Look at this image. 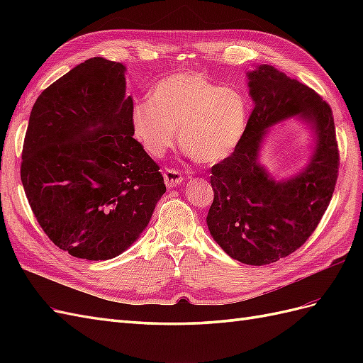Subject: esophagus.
Masks as SVG:
<instances>
[{"mask_svg": "<svg viewBox=\"0 0 363 363\" xmlns=\"http://www.w3.org/2000/svg\"><path fill=\"white\" fill-rule=\"evenodd\" d=\"M163 179H164V184H167V188H174V186H177L183 182V175L179 169L167 168L163 172Z\"/></svg>", "mask_w": 363, "mask_h": 363, "instance_id": "1", "label": "esophagus"}]
</instances>
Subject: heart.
<instances>
[{
  "mask_svg": "<svg viewBox=\"0 0 363 363\" xmlns=\"http://www.w3.org/2000/svg\"><path fill=\"white\" fill-rule=\"evenodd\" d=\"M131 125L150 155L162 156L175 140L199 163L213 164L232 155L248 125L245 95L207 79L180 72L160 80L135 104Z\"/></svg>",
  "mask_w": 363,
  "mask_h": 363,
  "instance_id": "obj_1",
  "label": "heart"
}]
</instances>
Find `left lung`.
<instances>
[{
  "mask_svg": "<svg viewBox=\"0 0 363 363\" xmlns=\"http://www.w3.org/2000/svg\"><path fill=\"white\" fill-rule=\"evenodd\" d=\"M248 79L255 107L239 145L212 167L207 227L230 257L260 267L292 255L315 232L335 191L339 150L332 108L309 86L269 65ZM296 114L313 124L315 152L298 176L276 184L257 162L259 144L267 128Z\"/></svg>",
  "mask_w": 363,
  "mask_h": 363,
  "instance_id": "left-lung-1",
  "label": "left lung"
}]
</instances>
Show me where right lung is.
Segmentation results:
<instances>
[{"instance_id":"1","label":"right lung","mask_w":363,"mask_h":363,"mask_svg":"<svg viewBox=\"0 0 363 363\" xmlns=\"http://www.w3.org/2000/svg\"><path fill=\"white\" fill-rule=\"evenodd\" d=\"M131 112L125 67L103 57L60 77L31 108L21 180L43 232L74 257L121 255L167 191L133 138Z\"/></svg>"}]
</instances>
